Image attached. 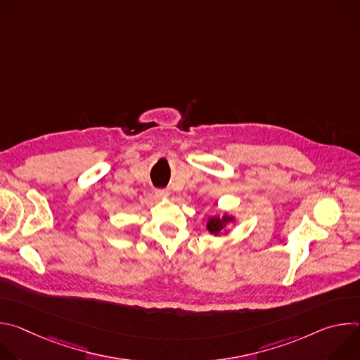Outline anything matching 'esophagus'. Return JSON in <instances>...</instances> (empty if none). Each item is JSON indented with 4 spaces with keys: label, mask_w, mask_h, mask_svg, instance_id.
Returning <instances> with one entry per match:
<instances>
[{
    "label": "esophagus",
    "mask_w": 360,
    "mask_h": 360,
    "mask_svg": "<svg viewBox=\"0 0 360 360\" xmlns=\"http://www.w3.org/2000/svg\"><path fill=\"white\" fill-rule=\"evenodd\" d=\"M155 195H157L158 198H167V196L169 195V191H168V189H157V191H155Z\"/></svg>",
    "instance_id": "obj_1"
}]
</instances>
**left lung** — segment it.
I'll return each instance as SVG.
<instances>
[{
	"mask_svg": "<svg viewBox=\"0 0 360 360\" xmlns=\"http://www.w3.org/2000/svg\"><path fill=\"white\" fill-rule=\"evenodd\" d=\"M232 218H229V217H224V218H211V221L208 222V229H210V232L211 233H214V235H218L221 231H224V228H225V225L231 221Z\"/></svg>",
	"mask_w": 360,
	"mask_h": 360,
	"instance_id": "left-lung-1",
	"label": "left lung"
}]
</instances>
